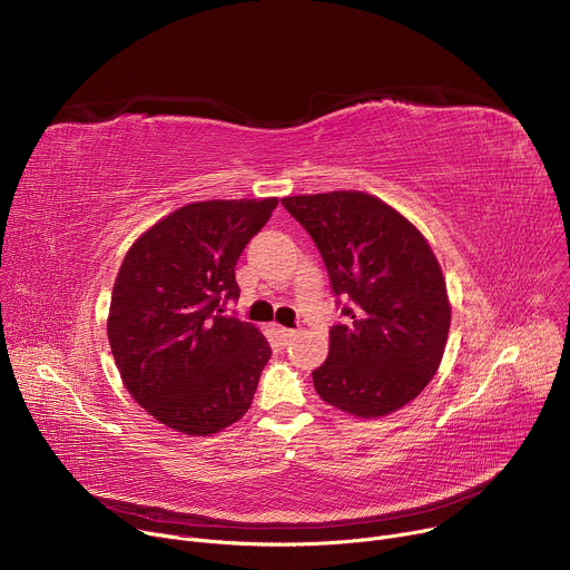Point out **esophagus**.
I'll use <instances>...</instances> for the list:
<instances>
[{
	"label": "esophagus",
	"instance_id": "esophagus-1",
	"mask_svg": "<svg viewBox=\"0 0 570 570\" xmlns=\"http://www.w3.org/2000/svg\"><path fill=\"white\" fill-rule=\"evenodd\" d=\"M275 336L282 345H286L293 336H295V330H286V327H275Z\"/></svg>",
	"mask_w": 570,
	"mask_h": 570
}]
</instances>
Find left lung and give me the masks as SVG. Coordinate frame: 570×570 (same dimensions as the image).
<instances>
[{
    "instance_id": "8db88e82",
    "label": "left lung",
    "mask_w": 570,
    "mask_h": 570,
    "mask_svg": "<svg viewBox=\"0 0 570 570\" xmlns=\"http://www.w3.org/2000/svg\"><path fill=\"white\" fill-rule=\"evenodd\" d=\"M282 205L313 238L345 315L313 372L317 394L356 417L399 411L429 385L449 336L451 306L431 246L370 194L288 196Z\"/></svg>"
}]
</instances>
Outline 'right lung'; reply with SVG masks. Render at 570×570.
Masks as SVG:
<instances>
[{
  "label": "right lung",
  "instance_id": "right-lung-1",
  "mask_svg": "<svg viewBox=\"0 0 570 570\" xmlns=\"http://www.w3.org/2000/svg\"><path fill=\"white\" fill-rule=\"evenodd\" d=\"M277 198L176 209L128 250L110 299L108 341L124 385L157 422L212 435L246 415L271 345L223 315L238 299L234 266Z\"/></svg>",
  "mask_w": 570,
  "mask_h": 570
}]
</instances>
